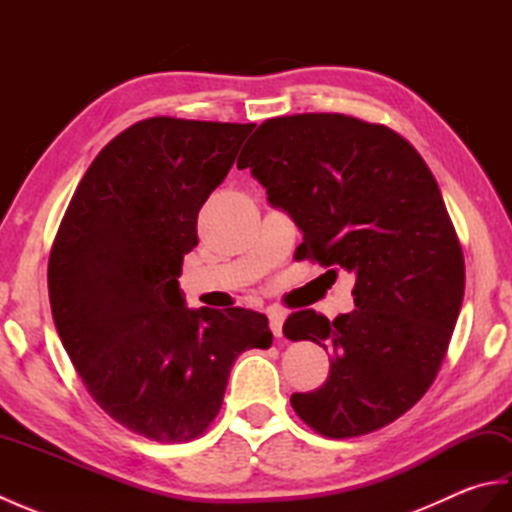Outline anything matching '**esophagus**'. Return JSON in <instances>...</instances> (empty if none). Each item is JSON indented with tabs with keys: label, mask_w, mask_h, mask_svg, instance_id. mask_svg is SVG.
<instances>
[{
	"label": "esophagus",
	"mask_w": 512,
	"mask_h": 512,
	"mask_svg": "<svg viewBox=\"0 0 512 512\" xmlns=\"http://www.w3.org/2000/svg\"><path fill=\"white\" fill-rule=\"evenodd\" d=\"M268 317H270V330H273L277 339H281V336H284V314L277 310H270Z\"/></svg>",
	"instance_id": "1"
}]
</instances>
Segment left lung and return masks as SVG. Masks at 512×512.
I'll return each instance as SVG.
<instances>
[{"label":"left lung","instance_id":"8db88e82","mask_svg":"<svg viewBox=\"0 0 512 512\" xmlns=\"http://www.w3.org/2000/svg\"><path fill=\"white\" fill-rule=\"evenodd\" d=\"M242 153L237 167L303 233L299 259L356 277L352 312L284 325L330 352L328 380L292 409L328 438L385 427L431 387L462 308L464 257L436 178L405 138L343 114L270 118Z\"/></svg>","mask_w":512,"mask_h":512}]
</instances>
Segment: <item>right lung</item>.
<instances>
[{"label":"right lung","mask_w":512,"mask_h":512,"mask_svg":"<svg viewBox=\"0 0 512 512\" xmlns=\"http://www.w3.org/2000/svg\"><path fill=\"white\" fill-rule=\"evenodd\" d=\"M253 127L132 125L85 171L54 239L48 292L65 352L101 409L149 440L202 436L235 358L273 343L266 314L187 308L178 284L198 211Z\"/></svg>","instance_id":"add662e5"}]
</instances>
